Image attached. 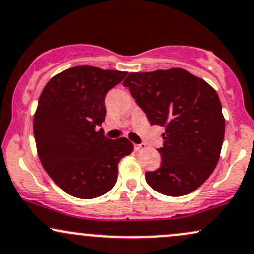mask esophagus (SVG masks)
<instances>
[{
    "instance_id": "34e87169",
    "label": "esophagus",
    "mask_w": 254,
    "mask_h": 254,
    "mask_svg": "<svg viewBox=\"0 0 254 254\" xmlns=\"http://www.w3.org/2000/svg\"><path fill=\"white\" fill-rule=\"evenodd\" d=\"M147 149V144L141 143V144H135V150L136 151H143Z\"/></svg>"
}]
</instances>
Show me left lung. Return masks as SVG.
Returning <instances> with one entry per match:
<instances>
[{
    "label": "left lung",
    "mask_w": 254,
    "mask_h": 254,
    "mask_svg": "<svg viewBox=\"0 0 254 254\" xmlns=\"http://www.w3.org/2000/svg\"><path fill=\"white\" fill-rule=\"evenodd\" d=\"M123 86L150 124L165 127L161 166L145 173L148 185L171 197L197 190L216 167L224 138L216 90L182 68L130 72Z\"/></svg>",
    "instance_id": "1"
}]
</instances>
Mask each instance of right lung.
<instances>
[{
  "instance_id": "right-lung-1",
  "label": "right lung",
  "mask_w": 254,
  "mask_h": 254,
  "mask_svg": "<svg viewBox=\"0 0 254 254\" xmlns=\"http://www.w3.org/2000/svg\"><path fill=\"white\" fill-rule=\"evenodd\" d=\"M127 71L77 65L54 76L44 87L34 115L38 155L46 173L70 196L92 199L117 182L118 162L133 144L110 139L100 129L105 97Z\"/></svg>"
}]
</instances>
